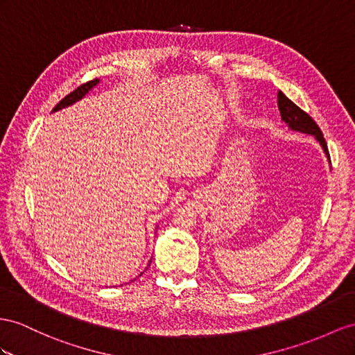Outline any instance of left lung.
Here are the masks:
<instances>
[{
    "label": "left lung",
    "instance_id": "8db88e82",
    "mask_svg": "<svg viewBox=\"0 0 355 355\" xmlns=\"http://www.w3.org/2000/svg\"><path fill=\"white\" fill-rule=\"evenodd\" d=\"M277 106L280 111L282 121H284L291 130L313 136V138L320 142L327 159H329V162H330L329 148H327L322 132L320 127H318V124L312 120V116L306 114L303 109H300L294 102H291V100L284 93H282V91H279L277 93Z\"/></svg>",
    "mask_w": 355,
    "mask_h": 355
}]
</instances>
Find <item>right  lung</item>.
Returning <instances> with one entry per match:
<instances>
[{"mask_svg": "<svg viewBox=\"0 0 355 355\" xmlns=\"http://www.w3.org/2000/svg\"><path fill=\"white\" fill-rule=\"evenodd\" d=\"M100 83L98 79H93V80H89V83H87V84H84V85H80V87H78L75 91H71V93L69 94V96H66L64 98L61 100V102L52 109V112H57V111H60V109H64V107H67V106H70V105H73V103H76V102H79L80 98H84L91 89H93L97 84ZM151 262V261H150ZM150 266V264H148ZM142 275V272H141ZM139 275V276H141Z\"/></svg>", "mask_w": 355, "mask_h": 355, "instance_id": "obj_1", "label": "right lung"}]
</instances>
